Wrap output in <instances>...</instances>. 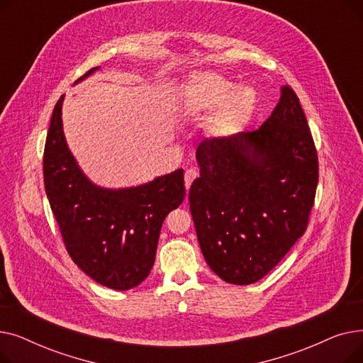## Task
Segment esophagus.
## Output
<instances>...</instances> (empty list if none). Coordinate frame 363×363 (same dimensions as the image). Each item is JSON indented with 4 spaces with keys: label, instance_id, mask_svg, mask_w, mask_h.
<instances>
[{
    "label": "esophagus",
    "instance_id": "esophagus-1",
    "mask_svg": "<svg viewBox=\"0 0 363 363\" xmlns=\"http://www.w3.org/2000/svg\"><path fill=\"white\" fill-rule=\"evenodd\" d=\"M197 177H199V172H197L196 167H189V169L185 170V186H186V189H188L189 186H191L193 181H194Z\"/></svg>",
    "mask_w": 363,
    "mask_h": 363
}]
</instances>
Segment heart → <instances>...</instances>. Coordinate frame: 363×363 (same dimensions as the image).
Returning a JSON list of instances; mask_svg holds the SVG:
<instances>
[{"mask_svg": "<svg viewBox=\"0 0 363 363\" xmlns=\"http://www.w3.org/2000/svg\"><path fill=\"white\" fill-rule=\"evenodd\" d=\"M191 104L201 110H215L226 106L222 116L225 128H237L250 118L256 104V94L250 88H241L218 74L204 73L194 78L189 91Z\"/></svg>", "mask_w": 363, "mask_h": 363, "instance_id": "1", "label": "heart"}]
</instances>
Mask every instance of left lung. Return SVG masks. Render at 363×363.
I'll return each instance as SVG.
<instances>
[{
    "label": "left lung",
    "instance_id": "8db88e82",
    "mask_svg": "<svg viewBox=\"0 0 363 363\" xmlns=\"http://www.w3.org/2000/svg\"><path fill=\"white\" fill-rule=\"evenodd\" d=\"M189 211L211 269L249 285L269 274L304 234L319 178L318 152L289 85L256 130L206 138Z\"/></svg>",
    "mask_w": 363,
    "mask_h": 363
}]
</instances>
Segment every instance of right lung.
I'll use <instances>...</instances> for the list:
<instances>
[{
	"mask_svg": "<svg viewBox=\"0 0 363 363\" xmlns=\"http://www.w3.org/2000/svg\"><path fill=\"white\" fill-rule=\"evenodd\" d=\"M63 100L65 95L54 106L43 160L51 211L72 260L104 287L130 290L148 277L163 220L184 201V170L132 188L94 185L67 148Z\"/></svg>",
	"mask_w": 363,
	"mask_h": 363,
	"instance_id": "obj_1",
	"label": "right lung"
}]
</instances>
